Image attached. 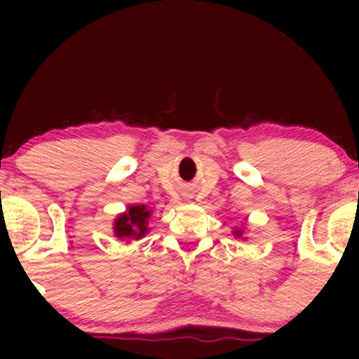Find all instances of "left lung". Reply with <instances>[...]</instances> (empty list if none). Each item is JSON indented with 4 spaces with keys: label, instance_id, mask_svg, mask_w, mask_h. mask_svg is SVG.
I'll list each match as a JSON object with an SVG mask.
<instances>
[{
    "label": "left lung",
    "instance_id": "obj_1",
    "mask_svg": "<svg viewBox=\"0 0 359 359\" xmlns=\"http://www.w3.org/2000/svg\"><path fill=\"white\" fill-rule=\"evenodd\" d=\"M234 234H236V236H241V231H234Z\"/></svg>",
    "mask_w": 359,
    "mask_h": 359
}]
</instances>
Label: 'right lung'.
I'll return each instance as SVG.
<instances>
[{
    "instance_id": "right-lung-1",
    "label": "right lung",
    "mask_w": 359,
    "mask_h": 359,
    "mask_svg": "<svg viewBox=\"0 0 359 359\" xmlns=\"http://www.w3.org/2000/svg\"><path fill=\"white\" fill-rule=\"evenodd\" d=\"M148 217H150V211L145 205H131L128 212L121 214L114 222V233L121 240H128V238L138 240L148 231Z\"/></svg>"
}]
</instances>
